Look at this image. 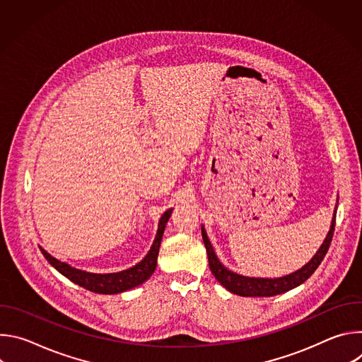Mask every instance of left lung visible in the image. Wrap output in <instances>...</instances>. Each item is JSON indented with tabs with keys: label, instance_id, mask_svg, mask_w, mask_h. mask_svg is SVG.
Instances as JSON below:
<instances>
[{
	"label": "left lung",
	"instance_id": "8db88e82",
	"mask_svg": "<svg viewBox=\"0 0 362 362\" xmlns=\"http://www.w3.org/2000/svg\"><path fill=\"white\" fill-rule=\"evenodd\" d=\"M337 202H338V199H337ZM337 208H338V204L334 209V216H332L329 232H328L327 238L324 239L322 245L320 246V249L317 250V253L313 256V259L308 264H305L300 269H298L289 275L281 276V278L243 276V275H239V274L228 269L219 261V257L208 238V233H206V230H204V226H202V238H203V242L206 246V252H208L209 268H211L214 276L223 288H226L229 292L239 295V296H275V295L288 292V291L299 286L315 272V269L321 265L322 259L329 249V245H331V240L334 236V229H335Z\"/></svg>",
	"mask_w": 362,
	"mask_h": 362
}]
</instances>
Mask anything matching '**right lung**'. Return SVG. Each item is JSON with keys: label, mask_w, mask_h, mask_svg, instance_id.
I'll use <instances>...</instances> for the list:
<instances>
[{"label": "right lung", "mask_w": 362, "mask_h": 362, "mask_svg": "<svg viewBox=\"0 0 362 362\" xmlns=\"http://www.w3.org/2000/svg\"><path fill=\"white\" fill-rule=\"evenodd\" d=\"M172 212H173V209H168L162 215L159 225H158L156 236H154V240H153V245L150 246V250L147 252V255L143 257V259L139 264H136L134 267L120 271V272L93 274V272L81 271V269H77L66 262L56 259L54 256H51L41 246H40V250L44 255L45 259L49 262L51 267H54L62 275H64L71 282L83 286L84 289L95 292V293H107V295L120 293V292H124V291H129V289H133V288L141 285L153 275L154 269H156V267H158V255H159L163 232H165L169 218L172 216Z\"/></svg>", "instance_id": "right-lung-1"}]
</instances>
